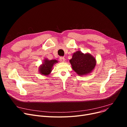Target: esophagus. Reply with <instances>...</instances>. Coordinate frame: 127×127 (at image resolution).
I'll return each mask as SVG.
<instances>
[{
    "label": "esophagus",
    "mask_w": 127,
    "mask_h": 127,
    "mask_svg": "<svg viewBox=\"0 0 127 127\" xmlns=\"http://www.w3.org/2000/svg\"><path fill=\"white\" fill-rule=\"evenodd\" d=\"M60 61L61 62H64L65 61V59L64 57H60Z\"/></svg>",
    "instance_id": "esophagus-1"
}]
</instances>
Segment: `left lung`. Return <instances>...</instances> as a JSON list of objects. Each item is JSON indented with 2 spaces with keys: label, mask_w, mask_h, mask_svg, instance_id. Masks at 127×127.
I'll return each instance as SVG.
<instances>
[{
  "label": "left lung",
  "mask_w": 127,
  "mask_h": 127,
  "mask_svg": "<svg viewBox=\"0 0 127 127\" xmlns=\"http://www.w3.org/2000/svg\"><path fill=\"white\" fill-rule=\"evenodd\" d=\"M69 62L72 69L79 76H85L90 74L94 69L96 60L90 53H83L78 50L73 53Z\"/></svg>",
  "instance_id": "1"
}]
</instances>
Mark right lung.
Instances as JSON below:
<instances>
[{
	"instance_id": "obj_1",
	"label": "right lung",
	"mask_w": 127,
	"mask_h": 127,
	"mask_svg": "<svg viewBox=\"0 0 127 127\" xmlns=\"http://www.w3.org/2000/svg\"><path fill=\"white\" fill-rule=\"evenodd\" d=\"M58 62V61L56 60H49L48 59L45 58L44 60L43 63L38 67L39 74L42 75L48 76L52 71L53 65Z\"/></svg>"
}]
</instances>
